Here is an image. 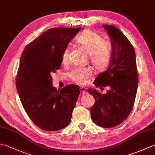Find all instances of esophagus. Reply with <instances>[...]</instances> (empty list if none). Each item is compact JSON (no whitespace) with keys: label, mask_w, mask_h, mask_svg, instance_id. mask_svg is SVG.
<instances>
[{"label":"esophagus","mask_w":155,"mask_h":155,"mask_svg":"<svg viewBox=\"0 0 155 155\" xmlns=\"http://www.w3.org/2000/svg\"><path fill=\"white\" fill-rule=\"evenodd\" d=\"M80 91H81V94H85L87 93V88H85V87H81Z\"/></svg>","instance_id":"34e87169"}]
</instances>
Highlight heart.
<instances>
[{
	"instance_id": "1",
	"label": "heart",
	"mask_w": 155,
	"mask_h": 155,
	"mask_svg": "<svg viewBox=\"0 0 155 155\" xmlns=\"http://www.w3.org/2000/svg\"><path fill=\"white\" fill-rule=\"evenodd\" d=\"M101 36L93 31L84 30L76 39V42L81 46L91 56V60L97 69L102 70L109 65L113 57V49L108 42L103 41ZM68 48H66L62 53V62L66 63L68 61ZM93 74V71L88 68H77L70 74V77L74 83L85 84Z\"/></svg>"
}]
</instances>
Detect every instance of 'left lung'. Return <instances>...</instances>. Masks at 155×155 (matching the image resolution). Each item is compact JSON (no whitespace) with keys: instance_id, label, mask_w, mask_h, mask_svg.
Listing matches in <instances>:
<instances>
[{"instance_id":"8db88e82","label":"left lung","mask_w":155,"mask_h":155,"mask_svg":"<svg viewBox=\"0 0 155 155\" xmlns=\"http://www.w3.org/2000/svg\"><path fill=\"white\" fill-rule=\"evenodd\" d=\"M109 36L113 57L106 71L95 78L96 87L109 86L106 94L88 88L95 103L91 108V118L103 128L116 127L129 115L135 100L138 74L134 49L119 29L112 25H103Z\"/></svg>"}]
</instances>
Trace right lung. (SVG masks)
Here are the masks:
<instances>
[{
  "label": "right lung",
  "mask_w": 155,
  "mask_h": 155,
  "mask_svg": "<svg viewBox=\"0 0 155 155\" xmlns=\"http://www.w3.org/2000/svg\"><path fill=\"white\" fill-rule=\"evenodd\" d=\"M81 29L50 28L22 52L16 89L28 116L42 130H58L71 123L80 90L69 84L57 91L52 86L51 74L60 68L62 52Z\"/></svg>",
  "instance_id": "add662e5"
}]
</instances>
